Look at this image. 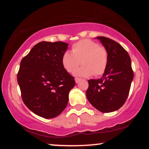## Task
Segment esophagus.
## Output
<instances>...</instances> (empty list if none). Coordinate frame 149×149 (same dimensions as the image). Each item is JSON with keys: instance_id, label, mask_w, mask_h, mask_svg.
<instances>
[{"instance_id": "obj_1", "label": "esophagus", "mask_w": 149, "mask_h": 149, "mask_svg": "<svg viewBox=\"0 0 149 149\" xmlns=\"http://www.w3.org/2000/svg\"><path fill=\"white\" fill-rule=\"evenodd\" d=\"M80 80H81V79H80V78H75V81H76V83H79V82L80 81Z\"/></svg>"}]
</instances>
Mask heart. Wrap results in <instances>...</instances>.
I'll use <instances>...</instances> for the list:
<instances>
[{
  "instance_id": "1",
  "label": "heart",
  "mask_w": 149,
  "mask_h": 149,
  "mask_svg": "<svg viewBox=\"0 0 149 149\" xmlns=\"http://www.w3.org/2000/svg\"><path fill=\"white\" fill-rule=\"evenodd\" d=\"M71 52L66 51L61 57V65L65 71L72 73L81 61L83 67L74 72V76L88 78L95 73L102 75L109 61L108 52L105 47L90 39L79 40L72 45Z\"/></svg>"
}]
</instances>
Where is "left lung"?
I'll use <instances>...</instances> for the list:
<instances>
[{
  "mask_svg": "<svg viewBox=\"0 0 149 149\" xmlns=\"http://www.w3.org/2000/svg\"><path fill=\"white\" fill-rule=\"evenodd\" d=\"M96 38L107 49L109 61L102 78L88 80L86 96L97 110L110 113L119 109L125 102L134 73L130 57L122 46L108 38L99 36Z\"/></svg>",
  "mask_w": 149,
  "mask_h": 149,
  "instance_id": "8db88e82",
  "label": "left lung"
}]
</instances>
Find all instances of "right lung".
Returning a JSON list of instances; mask_svg holds the SVG:
<instances>
[{
  "label": "right lung",
  "instance_id": "right-lung-1",
  "mask_svg": "<svg viewBox=\"0 0 149 149\" xmlns=\"http://www.w3.org/2000/svg\"><path fill=\"white\" fill-rule=\"evenodd\" d=\"M69 44L58 41L38 43L22 59L17 82L24 103L44 118L59 116L67 106L74 78L61 65Z\"/></svg>",
  "mask_w": 149,
  "mask_h": 149
}]
</instances>
